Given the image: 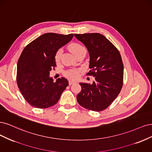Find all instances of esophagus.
<instances>
[{
	"mask_svg": "<svg viewBox=\"0 0 152 152\" xmlns=\"http://www.w3.org/2000/svg\"><path fill=\"white\" fill-rule=\"evenodd\" d=\"M74 83H75V81H72V80H69V85H71L72 84H74Z\"/></svg>",
	"mask_w": 152,
	"mask_h": 152,
	"instance_id": "34e87169",
	"label": "esophagus"
}]
</instances>
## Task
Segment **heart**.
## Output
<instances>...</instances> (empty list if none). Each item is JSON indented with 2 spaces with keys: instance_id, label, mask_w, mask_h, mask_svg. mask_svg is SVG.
Listing matches in <instances>:
<instances>
[{
  "instance_id": "b5f03b06",
  "label": "heart",
  "mask_w": 152,
  "mask_h": 152,
  "mask_svg": "<svg viewBox=\"0 0 152 152\" xmlns=\"http://www.w3.org/2000/svg\"><path fill=\"white\" fill-rule=\"evenodd\" d=\"M69 48L70 51L75 56V57L84 50H86L84 47L77 43H71L69 46ZM61 54H62V50H58L57 52L56 57H55V59L56 62H58L60 61ZM65 75L67 77L71 78V79H77V78L79 77V71L76 69H70V70L67 71L66 72Z\"/></svg>"
}]
</instances>
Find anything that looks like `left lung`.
I'll return each mask as SVG.
<instances>
[{"label":"left lung","instance_id":"left-lung-1","mask_svg":"<svg viewBox=\"0 0 152 152\" xmlns=\"http://www.w3.org/2000/svg\"><path fill=\"white\" fill-rule=\"evenodd\" d=\"M84 44L90 56L88 75H93L92 84L80 83L81 91L77 95L79 104L99 112L107 108L118 96L123 84L124 66L119 50L102 34H75Z\"/></svg>","mask_w":152,"mask_h":152}]
</instances>
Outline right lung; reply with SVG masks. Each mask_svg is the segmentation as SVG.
<instances>
[{
	"label": "right lung",
	"mask_w": 152,
	"mask_h": 152,
	"mask_svg": "<svg viewBox=\"0 0 152 152\" xmlns=\"http://www.w3.org/2000/svg\"><path fill=\"white\" fill-rule=\"evenodd\" d=\"M73 36L44 33L24 48L17 64V84L24 99L33 107L46 109L54 105L69 85L64 77L53 81L50 71L56 66L57 52Z\"/></svg>",
	"instance_id": "right-lung-1"
}]
</instances>
